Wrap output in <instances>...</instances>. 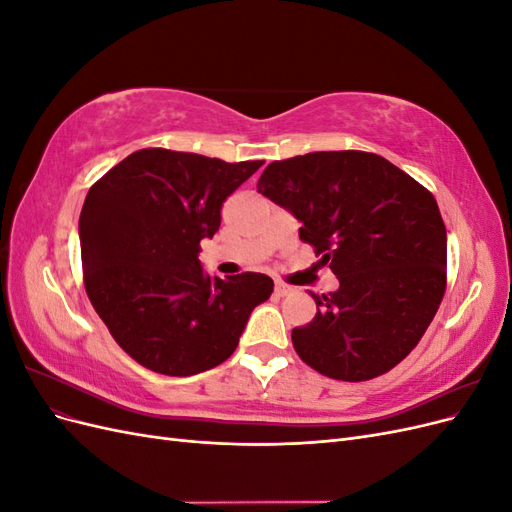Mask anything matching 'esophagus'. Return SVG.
Returning <instances> with one entry per match:
<instances>
[{
  "label": "esophagus",
  "mask_w": 512,
  "mask_h": 512,
  "mask_svg": "<svg viewBox=\"0 0 512 512\" xmlns=\"http://www.w3.org/2000/svg\"><path fill=\"white\" fill-rule=\"evenodd\" d=\"M290 292H294L292 286H288L284 282H275V294H277V297H286V294H290Z\"/></svg>",
  "instance_id": "1"
}]
</instances>
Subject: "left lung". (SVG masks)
I'll list each match as a JSON object with an SVG mask.
<instances>
[{"mask_svg":"<svg viewBox=\"0 0 512 512\" xmlns=\"http://www.w3.org/2000/svg\"><path fill=\"white\" fill-rule=\"evenodd\" d=\"M258 192L303 226L301 241L337 275L292 346L318 374L363 382L421 342L446 290V228L436 198L367 151H316L271 162Z\"/></svg>","mask_w":512,"mask_h":512,"instance_id":"left-lung-1","label":"left lung"}]
</instances>
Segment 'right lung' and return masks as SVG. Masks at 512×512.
Here are the masks:
<instances>
[{
    "label": "right lung",
    "instance_id": "add662e5",
    "mask_svg": "<svg viewBox=\"0 0 512 512\" xmlns=\"http://www.w3.org/2000/svg\"><path fill=\"white\" fill-rule=\"evenodd\" d=\"M260 166L156 147L130 153L89 188L79 220L85 290L136 363L164 376L220 365L271 297L269 275L220 280L198 260L224 200Z\"/></svg>",
    "mask_w": 512,
    "mask_h": 512
}]
</instances>
